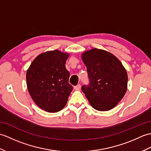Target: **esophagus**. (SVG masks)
<instances>
[{"label":"esophagus","mask_w":151,"mask_h":151,"mask_svg":"<svg viewBox=\"0 0 151 151\" xmlns=\"http://www.w3.org/2000/svg\"><path fill=\"white\" fill-rule=\"evenodd\" d=\"M81 88V86L80 84H78L77 86H74V89H75V90H76V91L80 90Z\"/></svg>","instance_id":"obj_1"}]
</instances>
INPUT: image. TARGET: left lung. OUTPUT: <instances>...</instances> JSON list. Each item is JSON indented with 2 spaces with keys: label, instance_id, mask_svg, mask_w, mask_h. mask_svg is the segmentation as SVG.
Wrapping results in <instances>:
<instances>
[{
  "label": "left lung",
  "instance_id": "left-lung-1",
  "mask_svg": "<svg viewBox=\"0 0 151 151\" xmlns=\"http://www.w3.org/2000/svg\"><path fill=\"white\" fill-rule=\"evenodd\" d=\"M87 68L89 84L82 91L91 106L98 111L116 106L127 90L128 75L116 56L106 50L93 48L81 55Z\"/></svg>",
  "mask_w": 151,
  "mask_h": 151
}]
</instances>
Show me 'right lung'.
I'll use <instances>...</instances> for the list:
<instances>
[{
  "label": "right lung",
  "instance_id": "right-lung-1",
  "mask_svg": "<svg viewBox=\"0 0 151 151\" xmlns=\"http://www.w3.org/2000/svg\"><path fill=\"white\" fill-rule=\"evenodd\" d=\"M69 54L59 50L39 54L28 69L26 75L28 92L42 110L55 113L66 105L73 90L70 73L65 68Z\"/></svg>",
  "mask_w": 151,
  "mask_h": 151
}]
</instances>
